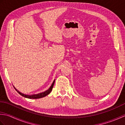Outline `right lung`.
Listing matches in <instances>:
<instances>
[{"mask_svg": "<svg viewBox=\"0 0 125 125\" xmlns=\"http://www.w3.org/2000/svg\"><path fill=\"white\" fill-rule=\"evenodd\" d=\"M55 79H54V82H53V83H52V85L50 86V87H49V89L48 90H47V91H44L43 92H42V93H40V94H32V95H27V94H23L22 93H21L20 92H19L15 88L14 86V88L15 89L16 91H17L19 94L21 95H22V96L24 97L25 98H30V99H39V98H43L45 96H46L48 94H49L51 91H52V87L54 86V84L55 83Z\"/></svg>", "mask_w": 125, "mask_h": 125, "instance_id": "obj_1", "label": "right lung"}]
</instances>
